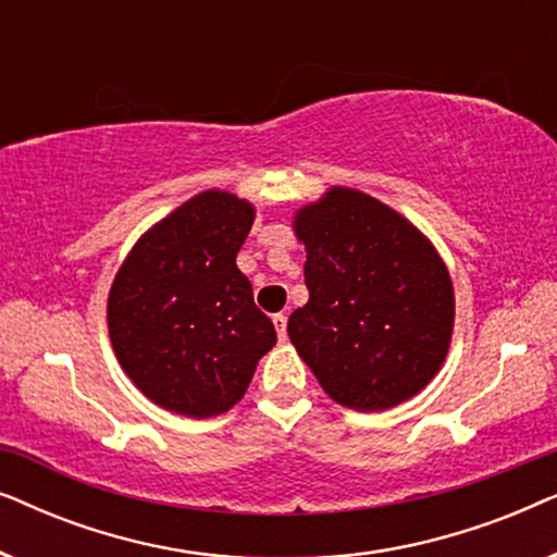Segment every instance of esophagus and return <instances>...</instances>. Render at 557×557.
Segmentation results:
<instances>
[{
    "label": "esophagus",
    "mask_w": 557,
    "mask_h": 557,
    "mask_svg": "<svg viewBox=\"0 0 557 557\" xmlns=\"http://www.w3.org/2000/svg\"><path fill=\"white\" fill-rule=\"evenodd\" d=\"M273 326H276L278 339L286 342V314H273Z\"/></svg>",
    "instance_id": "obj_1"
}]
</instances>
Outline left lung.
<instances>
[{
  "instance_id": "obj_1",
  "label": "left lung",
  "mask_w": 557,
  "mask_h": 557,
  "mask_svg": "<svg viewBox=\"0 0 557 557\" xmlns=\"http://www.w3.org/2000/svg\"><path fill=\"white\" fill-rule=\"evenodd\" d=\"M309 301L288 337L332 400L387 410L446 360L454 286L431 240L375 197L332 187L296 212Z\"/></svg>"
}]
</instances>
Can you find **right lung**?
Here are the masks:
<instances>
[{
  "instance_id": "add662e5",
  "label": "right lung",
  "mask_w": 557,
  "mask_h": 557,
  "mask_svg": "<svg viewBox=\"0 0 557 557\" xmlns=\"http://www.w3.org/2000/svg\"><path fill=\"white\" fill-rule=\"evenodd\" d=\"M253 218V205L231 193L195 195L141 235L113 278V352L132 383L172 413L231 410L276 345L235 265Z\"/></svg>"
}]
</instances>
